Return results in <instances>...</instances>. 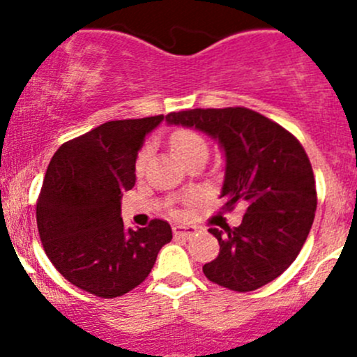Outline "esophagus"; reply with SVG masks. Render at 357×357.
I'll list each match as a JSON object with an SVG mask.
<instances>
[{"label":"esophagus","mask_w":357,"mask_h":357,"mask_svg":"<svg viewBox=\"0 0 357 357\" xmlns=\"http://www.w3.org/2000/svg\"><path fill=\"white\" fill-rule=\"evenodd\" d=\"M172 233H174L176 238H190V236H193L195 229L190 228V226H174Z\"/></svg>","instance_id":"1"}]
</instances>
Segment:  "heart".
<instances>
[{
  "instance_id": "heart-1",
  "label": "heart",
  "mask_w": 357,
  "mask_h": 357,
  "mask_svg": "<svg viewBox=\"0 0 357 357\" xmlns=\"http://www.w3.org/2000/svg\"><path fill=\"white\" fill-rule=\"evenodd\" d=\"M171 146L176 152V155L181 158L183 162H186L188 158L195 155H200V153L202 155H207L208 152V145L207 142H205V138L200 135V132L193 131V129H178V131L172 132ZM145 158H146V152L143 150V152L138 155V158H136V171L138 172L143 171Z\"/></svg>"
}]
</instances>
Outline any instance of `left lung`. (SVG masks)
Wrapping results in <instances>:
<instances>
[{
  "mask_svg": "<svg viewBox=\"0 0 357 357\" xmlns=\"http://www.w3.org/2000/svg\"><path fill=\"white\" fill-rule=\"evenodd\" d=\"M165 121L218 139L226 155L222 211L245 207L240 226L208 229L219 255L204 266V275L235 291L257 290L278 278L304 245L318 204L301 142L245 107L171 112Z\"/></svg>",
  "mask_w": 357,
  "mask_h": 357,
  "instance_id": "obj_1",
  "label": "left lung"
}]
</instances>
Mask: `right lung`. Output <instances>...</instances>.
I'll return each mask as SVG.
<instances>
[{
    "mask_svg": "<svg viewBox=\"0 0 357 357\" xmlns=\"http://www.w3.org/2000/svg\"><path fill=\"white\" fill-rule=\"evenodd\" d=\"M164 115L110 121L66 142L46 169L36 204L39 238L60 275L102 298L145 282L158 250L172 240L167 221L126 228L122 192L135 186L145 136Z\"/></svg>",
    "mask_w": 357,
    "mask_h": 357,
    "instance_id": "right-lung-1",
    "label": "right lung"
}]
</instances>
